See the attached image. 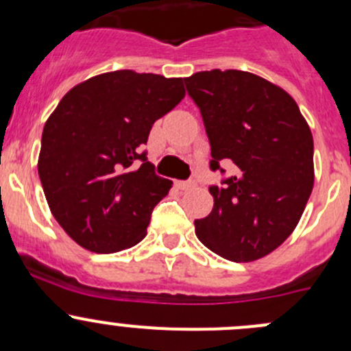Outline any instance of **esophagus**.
<instances>
[{
    "label": "esophagus",
    "instance_id": "esophagus-1",
    "mask_svg": "<svg viewBox=\"0 0 351 351\" xmlns=\"http://www.w3.org/2000/svg\"><path fill=\"white\" fill-rule=\"evenodd\" d=\"M176 186L180 190H192L195 186V182H176Z\"/></svg>",
    "mask_w": 351,
    "mask_h": 351
}]
</instances>
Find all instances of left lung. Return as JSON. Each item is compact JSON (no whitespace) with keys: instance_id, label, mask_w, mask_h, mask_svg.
<instances>
[{"instance_id":"1","label":"left lung","mask_w":351,"mask_h":351,"mask_svg":"<svg viewBox=\"0 0 351 351\" xmlns=\"http://www.w3.org/2000/svg\"><path fill=\"white\" fill-rule=\"evenodd\" d=\"M210 143V169L234 175L210 186L212 212L195 221L204 246L254 261L292 234L314 186V143L295 100L277 84L236 69L185 77Z\"/></svg>"}]
</instances>
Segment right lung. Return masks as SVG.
Instances as JSON below:
<instances>
[{"mask_svg": "<svg viewBox=\"0 0 351 351\" xmlns=\"http://www.w3.org/2000/svg\"><path fill=\"white\" fill-rule=\"evenodd\" d=\"M183 97L182 77L122 69L76 84L51 113L38 176L56 221L84 250L117 253L144 239L173 182L156 175L143 146Z\"/></svg>", "mask_w": 351, "mask_h": 351, "instance_id": "right-lung-1", "label": "right lung"}]
</instances>
